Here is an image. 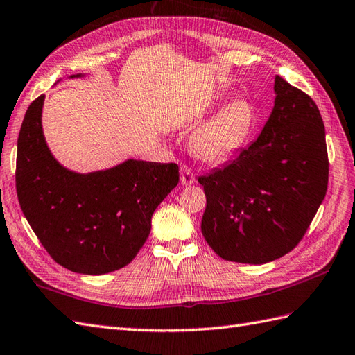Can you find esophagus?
<instances>
[{
    "mask_svg": "<svg viewBox=\"0 0 355 355\" xmlns=\"http://www.w3.org/2000/svg\"><path fill=\"white\" fill-rule=\"evenodd\" d=\"M180 180H181V184L183 186H191V184H193L195 183V175H193V172H192V169L189 168V166H184L181 168V172H180Z\"/></svg>",
    "mask_w": 355,
    "mask_h": 355,
    "instance_id": "1",
    "label": "esophagus"
}]
</instances>
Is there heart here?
<instances>
[{
  "label": "heart",
  "mask_w": 355,
  "mask_h": 355,
  "mask_svg": "<svg viewBox=\"0 0 355 355\" xmlns=\"http://www.w3.org/2000/svg\"><path fill=\"white\" fill-rule=\"evenodd\" d=\"M254 121V107L248 100L230 101L193 131L189 140L191 151L204 163H224L250 139Z\"/></svg>",
  "instance_id": "b5f03b06"
}]
</instances>
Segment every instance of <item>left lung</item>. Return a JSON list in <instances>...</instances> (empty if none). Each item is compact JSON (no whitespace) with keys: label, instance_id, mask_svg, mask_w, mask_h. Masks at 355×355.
Here are the masks:
<instances>
[{"label":"left lung","instance_id":"obj_1","mask_svg":"<svg viewBox=\"0 0 355 355\" xmlns=\"http://www.w3.org/2000/svg\"><path fill=\"white\" fill-rule=\"evenodd\" d=\"M275 104L260 136L198 178L207 205L205 241L219 257L263 265L306 234L328 187L325 127L311 98L275 76Z\"/></svg>","mask_w":355,"mask_h":355}]
</instances>
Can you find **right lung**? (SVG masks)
Segmentation results:
<instances>
[{"label":"right lung","instance_id":"1","mask_svg":"<svg viewBox=\"0 0 355 355\" xmlns=\"http://www.w3.org/2000/svg\"><path fill=\"white\" fill-rule=\"evenodd\" d=\"M44 100L30 104L18 137L16 192L24 216L66 269L101 275L127 266L150 236L154 210L178 184V164L130 159L89 174L66 169L45 142Z\"/></svg>","mask_w":355,"mask_h":355}]
</instances>
